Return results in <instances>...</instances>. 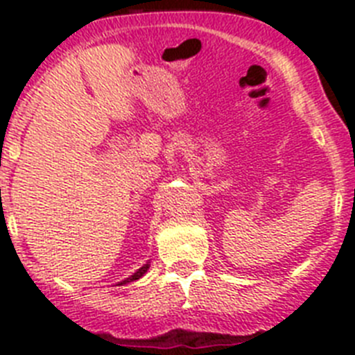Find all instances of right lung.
Returning <instances> with one entry per match:
<instances>
[{
  "mask_svg": "<svg viewBox=\"0 0 355 355\" xmlns=\"http://www.w3.org/2000/svg\"><path fill=\"white\" fill-rule=\"evenodd\" d=\"M147 270H149V263H146V265H144V266H140L139 270L135 272L133 275H130V277H126V279H124V281H121V283H119V284H128V283H133V281H137V279H140V277H142V275L146 274Z\"/></svg>",
  "mask_w": 355,
  "mask_h": 355,
  "instance_id": "right-lung-1",
  "label": "right lung"
}]
</instances>
